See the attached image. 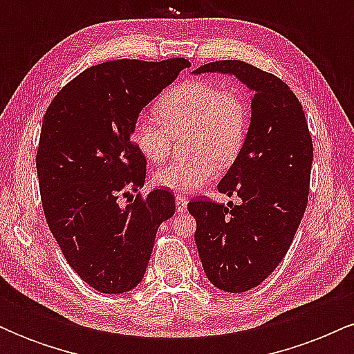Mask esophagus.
Masks as SVG:
<instances>
[{
	"instance_id": "34e87169",
	"label": "esophagus",
	"mask_w": 354,
	"mask_h": 354,
	"mask_svg": "<svg viewBox=\"0 0 354 354\" xmlns=\"http://www.w3.org/2000/svg\"><path fill=\"white\" fill-rule=\"evenodd\" d=\"M186 209H188V198L178 194V196H176V211H178V213H185Z\"/></svg>"
}]
</instances>
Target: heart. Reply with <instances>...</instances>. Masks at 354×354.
Masks as SVG:
<instances>
[{
  "label": "heart",
  "mask_w": 354,
  "mask_h": 354,
  "mask_svg": "<svg viewBox=\"0 0 354 354\" xmlns=\"http://www.w3.org/2000/svg\"><path fill=\"white\" fill-rule=\"evenodd\" d=\"M161 122L140 116L133 126V143L151 163H161L171 149L173 135L191 129L188 149L193 158L156 169L153 183L178 194L200 189L216 176L218 163L226 166L245 145L250 113L236 89L209 81H186L173 88L158 104Z\"/></svg>",
  "instance_id": "heart-1"
}]
</instances>
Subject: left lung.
Returning a JSON list of instances; mask_svg holds the SVG:
<instances>
[{"label":"left lung","instance_id":"obj_1","mask_svg":"<svg viewBox=\"0 0 354 354\" xmlns=\"http://www.w3.org/2000/svg\"><path fill=\"white\" fill-rule=\"evenodd\" d=\"M201 73H228L254 93L241 151L218 183L219 193L238 194L228 206L191 201L203 270L228 293L256 288L290 250L308 205L313 141L296 95L278 76L245 61L203 64Z\"/></svg>","mask_w":354,"mask_h":354}]
</instances>
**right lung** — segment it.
I'll return each instance as SVG.
<instances>
[{"mask_svg":"<svg viewBox=\"0 0 354 354\" xmlns=\"http://www.w3.org/2000/svg\"><path fill=\"white\" fill-rule=\"evenodd\" d=\"M185 58L118 59L80 73L51 101L36 153L46 223L73 270L100 293L143 279L174 196L154 189L121 208L145 185L146 158L133 143L141 109L189 68Z\"/></svg>","mask_w":354,"mask_h":354,"instance_id":"right-lung-1","label":"right lung"}]
</instances>
